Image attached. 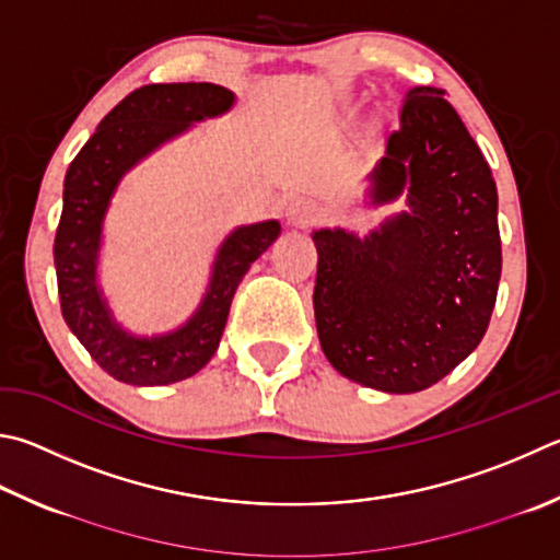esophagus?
<instances>
[{
    "label": "esophagus",
    "mask_w": 560,
    "mask_h": 560,
    "mask_svg": "<svg viewBox=\"0 0 560 560\" xmlns=\"http://www.w3.org/2000/svg\"><path fill=\"white\" fill-rule=\"evenodd\" d=\"M320 218V206L313 198H296L287 208V222L293 228H308Z\"/></svg>",
    "instance_id": "obj_1"
}]
</instances>
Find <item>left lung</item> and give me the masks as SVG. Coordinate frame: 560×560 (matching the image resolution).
<instances>
[{
  "label": "left lung",
  "mask_w": 560,
  "mask_h": 560,
  "mask_svg": "<svg viewBox=\"0 0 560 560\" xmlns=\"http://www.w3.org/2000/svg\"><path fill=\"white\" fill-rule=\"evenodd\" d=\"M439 88L406 93L364 206L404 200L368 235L313 232L315 328L342 377L386 394L429 389L490 325L502 273L497 186Z\"/></svg>",
  "instance_id": "8db88e82"
}]
</instances>
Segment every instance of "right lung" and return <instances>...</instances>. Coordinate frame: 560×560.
<instances>
[{"instance_id": "obj_1", "label": "right lung", "mask_w": 560, "mask_h": 560, "mask_svg": "<svg viewBox=\"0 0 560 560\" xmlns=\"http://www.w3.org/2000/svg\"><path fill=\"white\" fill-rule=\"evenodd\" d=\"M232 105L235 93L222 85H144L100 121L95 135L68 166L54 245L60 311L90 358L117 382L164 386L206 368L220 345L242 277L281 235L279 220L232 230L218 247L198 308L168 332H129L115 318L100 287L97 264L105 218L121 178L166 141L186 135L202 119L225 115Z\"/></svg>"}]
</instances>
